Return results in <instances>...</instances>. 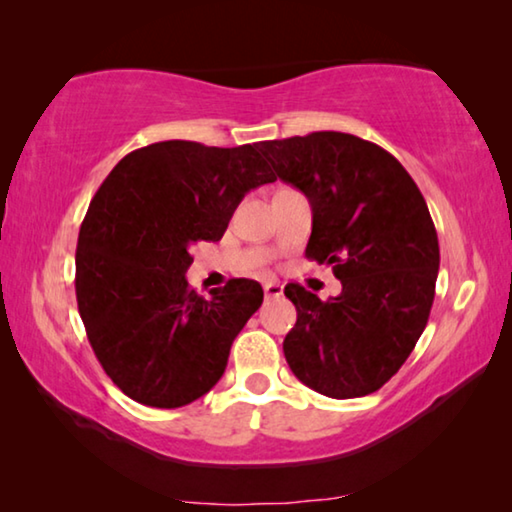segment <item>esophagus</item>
<instances>
[{
	"instance_id": "1",
	"label": "esophagus",
	"mask_w": 512,
	"mask_h": 512,
	"mask_svg": "<svg viewBox=\"0 0 512 512\" xmlns=\"http://www.w3.org/2000/svg\"><path fill=\"white\" fill-rule=\"evenodd\" d=\"M264 296H266V299H280V296H282V285H278V282H266V285H264Z\"/></svg>"
}]
</instances>
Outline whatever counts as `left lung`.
<instances>
[{"instance_id":"1","label":"left lung","mask_w":512,"mask_h":512,"mask_svg":"<svg viewBox=\"0 0 512 512\" xmlns=\"http://www.w3.org/2000/svg\"><path fill=\"white\" fill-rule=\"evenodd\" d=\"M276 177L312 207L305 257L331 264L329 301L289 282L296 324L282 342L289 368L326 398H363L402 368L430 317L437 230L409 172L361 137L319 131L259 144Z\"/></svg>"}]
</instances>
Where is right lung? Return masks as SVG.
Instances as JSON below:
<instances>
[{"mask_svg":"<svg viewBox=\"0 0 512 512\" xmlns=\"http://www.w3.org/2000/svg\"><path fill=\"white\" fill-rule=\"evenodd\" d=\"M271 181L257 144L167 140L121 158L96 190L78 236L75 296L91 349L131 400L177 409L223 377L264 292L232 278L200 296L186 280L190 248L223 239L246 193Z\"/></svg>","mask_w":512,"mask_h":512,"instance_id":"right-lung-1","label":"right lung"}]
</instances>
